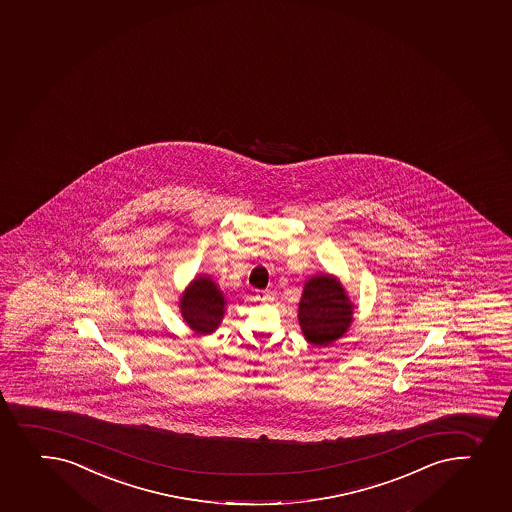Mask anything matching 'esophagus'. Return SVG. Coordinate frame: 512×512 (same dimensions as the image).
Masks as SVG:
<instances>
[{
    "label": "esophagus",
    "instance_id": "1",
    "mask_svg": "<svg viewBox=\"0 0 512 512\" xmlns=\"http://www.w3.org/2000/svg\"><path fill=\"white\" fill-rule=\"evenodd\" d=\"M255 299H257V301L262 302L274 301V294H272L270 290H257V294H255Z\"/></svg>",
    "mask_w": 512,
    "mask_h": 512
}]
</instances>
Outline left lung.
I'll return each mask as SVG.
<instances>
[{
  "mask_svg": "<svg viewBox=\"0 0 512 512\" xmlns=\"http://www.w3.org/2000/svg\"><path fill=\"white\" fill-rule=\"evenodd\" d=\"M354 302L336 275L321 272L304 282L299 301V326L307 343L324 348L343 338L354 321Z\"/></svg>",
  "mask_w": 512,
  "mask_h": 512,
  "instance_id": "obj_1",
  "label": "left lung"
}]
</instances>
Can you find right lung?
I'll return each instance as SVG.
<instances>
[{
	"label": "right lung",
	"instance_id": "right-lung-1",
	"mask_svg": "<svg viewBox=\"0 0 512 512\" xmlns=\"http://www.w3.org/2000/svg\"><path fill=\"white\" fill-rule=\"evenodd\" d=\"M227 304L220 285L208 274L196 275L178 301L186 326L200 336L213 334L220 327Z\"/></svg>",
	"mask_w": 512,
	"mask_h": 512
}]
</instances>
